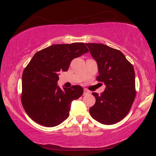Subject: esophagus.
I'll return each instance as SVG.
<instances>
[{
	"label": "esophagus",
	"instance_id": "esophagus-1",
	"mask_svg": "<svg viewBox=\"0 0 156 156\" xmlns=\"http://www.w3.org/2000/svg\"><path fill=\"white\" fill-rule=\"evenodd\" d=\"M89 93L90 92H89V91L87 90V89H84V95H87V94H89Z\"/></svg>",
	"mask_w": 156,
	"mask_h": 156
}]
</instances>
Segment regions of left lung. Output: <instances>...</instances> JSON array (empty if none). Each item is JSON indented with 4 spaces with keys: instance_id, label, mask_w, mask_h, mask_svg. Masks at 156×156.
Here are the masks:
<instances>
[{
    "instance_id": "8db88e82",
    "label": "left lung",
    "mask_w": 156,
    "mask_h": 156,
    "mask_svg": "<svg viewBox=\"0 0 156 156\" xmlns=\"http://www.w3.org/2000/svg\"><path fill=\"white\" fill-rule=\"evenodd\" d=\"M97 61V80L106 85L101 95L93 92L94 105L89 108L91 117L105 125L114 124L124 118L136 97L135 72L121 51L104 44L87 43Z\"/></svg>"
}]
</instances>
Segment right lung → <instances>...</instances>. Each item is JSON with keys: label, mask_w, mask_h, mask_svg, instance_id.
Returning a JSON list of instances; mask_svg holds the SVG:
<instances>
[{"label": "right lung", "mask_w": 156, "mask_h": 156, "mask_svg": "<svg viewBox=\"0 0 156 156\" xmlns=\"http://www.w3.org/2000/svg\"><path fill=\"white\" fill-rule=\"evenodd\" d=\"M88 52L84 43L74 42L53 44L35 53L23 71L21 94L23 108L35 122L53 127L68 118L72 101L84 91L79 85L62 90L57 86L59 73Z\"/></svg>", "instance_id": "right-lung-1"}]
</instances>
